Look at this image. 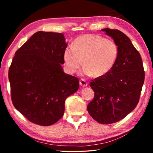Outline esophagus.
<instances>
[{
    "label": "esophagus",
    "instance_id": "34e87169",
    "mask_svg": "<svg viewBox=\"0 0 153 153\" xmlns=\"http://www.w3.org/2000/svg\"><path fill=\"white\" fill-rule=\"evenodd\" d=\"M79 85L82 87H86L88 86V83L84 79H81L79 80Z\"/></svg>",
    "mask_w": 153,
    "mask_h": 153
}]
</instances>
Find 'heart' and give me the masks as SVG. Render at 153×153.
<instances>
[{"mask_svg":"<svg viewBox=\"0 0 153 153\" xmlns=\"http://www.w3.org/2000/svg\"><path fill=\"white\" fill-rule=\"evenodd\" d=\"M117 56L118 46L113 40L97 34H85L77 38L72 47L65 50L63 60L69 73H76L83 63L82 74L100 77L111 71Z\"/></svg>","mask_w":153,"mask_h":153,"instance_id":"heart-1","label":"heart"}]
</instances>
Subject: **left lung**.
Masks as SVG:
<instances>
[{
    "instance_id": "obj_1",
    "label": "left lung",
    "mask_w": 153,
    "mask_h": 153,
    "mask_svg": "<svg viewBox=\"0 0 153 153\" xmlns=\"http://www.w3.org/2000/svg\"><path fill=\"white\" fill-rule=\"evenodd\" d=\"M118 46V56L111 71L92 80L94 97L88 105L90 116L97 122L110 124L120 121L138 105L144 82L142 59L131 40L118 30H102Z\"/></svg>"
}]
</instances>
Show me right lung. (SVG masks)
<instances>
[{
	"label": "right lung",
	"mask_w": 153,
	"mask_h": 153,
	"mask_svg": "<svg viewBox=\"0 0 153 153\" xmlns=\"http://www.w3.org/2000/svg\"><path fill=\"white\" fill-rule=\"evenodd\" d=\"M61 33L38 32L18 49L9 70L11 100L31 122L48 126L60 120L66 98L79 88L77 77L65 74L67 48Z\"/></svg>",
	"instance_id": "1"
}]
</instances>
